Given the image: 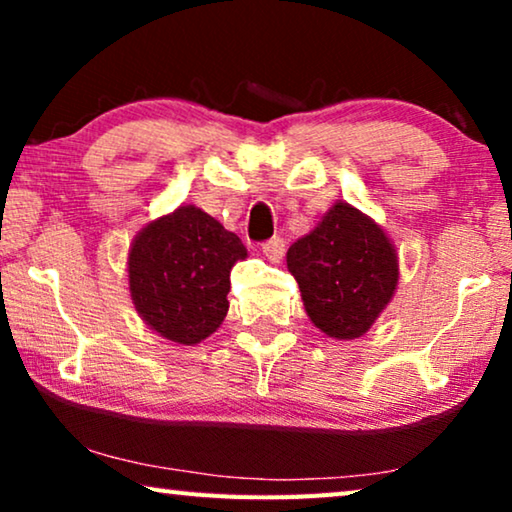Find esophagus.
<instances>
[{
	"instance_id": "esophagus-1",
	"label": "esophagus",
	"mask_w": 512,
	"mask_h": 512,
	"mask_svg": "<svg viewBox=\"0 0 512 512\" xmlns=\"http://www.w3.org/2000/svg\"><path fill=\"white\" fill-rule=\"evenodd\" d=\"M261 249H263V254L270 258V261H279V258L284 256V249H286V242L282 240V237H270V240H265L263 244H261Z\"/></svg>"
}]
</instances>
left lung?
<instances>
[{
    "label": "left lung",
    "mask_w": 512,
    "mask_h": 512,
    "mask_svg": "<svg viewBox=\"0 0 512 512\" xmlns=\"http://www.w3.org/2000/svg\"><path fill=\"white\" fill-rule=\"evenodd\" d=\"M286 265L303 293L307 317L338 340L366 333L398 284L387 235L347 202H338L310 235L291 244Z\"/></svg>",
    "instance_id": "8db88e82"
}]
</instances>
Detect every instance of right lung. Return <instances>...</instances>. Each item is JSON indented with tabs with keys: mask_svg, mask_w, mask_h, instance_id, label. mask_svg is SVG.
<instances>
[{
	"mask_svg": "<svg viewBox=\"0 0 512 512\" xmlns=\"http://www.w3.org/2000/svg\"><path fill=\"white\" fill-rule=\"evenodd\" d=\"M244 256L247 249L235 233L198 207H179L132 242V303L163 338L195 345L226 317L230 268Z\"/></svg>",
	"mask_w": 512,
	"mask_h": 512,
	"instance_id": "obj_1",
	"label": "right lung"
}]
</instances>
